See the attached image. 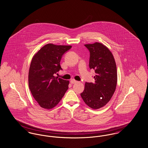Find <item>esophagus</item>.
Listing matches in <instances>:
<instances>
[{
    "mask_svg": "<svg viewBox=\"0 0 148 148\" xmlns=\"http://www.w3.org/2000/svg\"><path fill=\"white\" fill-rule=\"evenodd\" d=\"M77 83V80H74V79H71V84H75V83Z\"/></svg>",
    "mask_w": 148,
    "mask_h": 148,
    "instance_id": "obj_1",
    "label": "esophagus"
}]
</instances>
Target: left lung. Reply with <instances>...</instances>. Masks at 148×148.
<instances>
[{
    "label": "left lung",
    "instance_id": "1",
    "mask_svg": "<svg viewBox=\"0 0 148 148\" xmlns=\"http://www.w3.org/2000/svg\"><path fill=\"white\" fill-rule=\"evenodd\" d=\"M84 45L90 51L89 68L95 70L96 75L94 83H85L80 95L87 106L98 109L110 101L115 91L116 65L113 54L106 45L98 42Z\"/></svg>",
    "mask_w": 148,
    "mask_h": 148
}]
</instances>
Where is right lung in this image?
Segmentation results:
<instances>
[{
  "mask_svg": "<svg viewBox=\"0 0 148 148\" xmlns=\"http://www.w3.org/2000/svg\"><path fill=\"white\" fill-rule=\"evenodd\" d=\"M71 45L48 44L33 57L29 71V87L35 100L44 109L55 107L68 89L69 80L53 75L62 69L60 62L62 56Z\"/></svg>",
  "mask_w": 148,
  "mask_h": 148,
  "instance_id": "add662e5",
  "label": "right lung"
}]
</instances>
